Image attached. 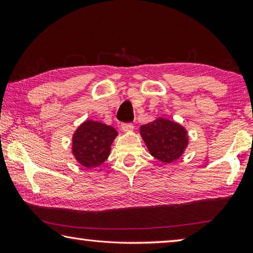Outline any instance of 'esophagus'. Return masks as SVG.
Returning <instances> with one entry per match:
<instances>
[{
    "label": "esophagus",
    "instance_id": "34e87169",
    "mask_svg": "<svg viewBox=\"0 0 253 253\" xmlns=\"http://www.w3.org/2000/svg\"><path fill=\"white\" fill-rule=\"evenodd\" d=\"M134 127H135L134 124H131V123H124V124H122V129L124 131H127V132L134 130Z\"/></svg>",
    "mask_w": 253,
    "mask_h": 253
}]
</instances>
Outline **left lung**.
Instances as JSON below:
<instances>
[{
    "instance_id": "left-lung-1",
    "label": "left lung",
    "mask_w": 253,
    "mask_h": 253,
    "mask_svg": "<svg viewBox=\"0 0 253 253\" xmlns=\"http://www.w3.org/2000/svg\"><path fill=\"white\" fill-rule=\"evenodd\" d=\"M139 130L151 155L168 164L181 157L188 144L185 128L169 119L157 118Z\"/></svg>"
}]
</instances>
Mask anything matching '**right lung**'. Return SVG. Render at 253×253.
<instances>
[{"mask_svg": "<svg viewBox=\"0 0 253 253\" xmlns=\"http://www.w3.org/2000/svg\"><path fill=\"white\" fill-rule=\"evenodd\" d=\"M117 135L114 127L89 119L75 131L72 154L85 169L98 168L108 158L110 146Z\"/></svg>", "mask_w": 253, "mask_h": 253, "instance_id": "add662e5", "label": "right lung"}]
</instances>
